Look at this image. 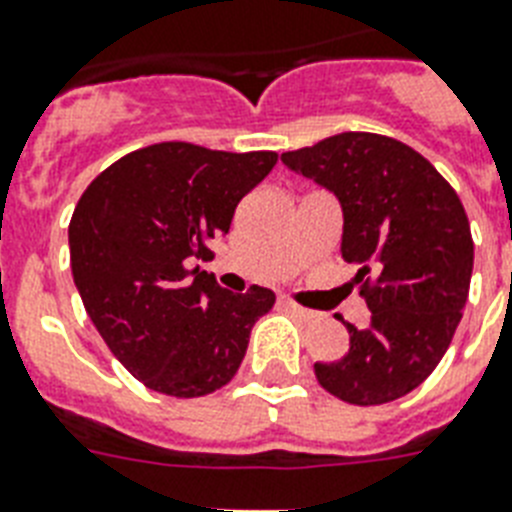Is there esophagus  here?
Here are the masks:
<instances>
[{
    "mask_svg": "<svg viewBox=\"0 0 512 512\" xmlns=\"http://www.w3.org/2000/svg\"><path fill=\"white\" fill-rule=\"evenodd\" d=\"M281 307L297 315V318H302V321H313V318H318L315 310H307V307H302L299 302H294V299H281Z\"/></svg>",
    "mask_w": 512,
    "mask_h": 512,
    "instance_id": "1",
    "label": "esophagus"
}]
</instances>
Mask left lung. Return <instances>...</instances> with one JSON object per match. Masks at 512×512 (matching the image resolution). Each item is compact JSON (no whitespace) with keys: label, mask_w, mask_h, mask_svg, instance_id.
Instances as JSON below:
<instances>
[{"label":"left lung","mask_w":512,"mask_h":512,"mask_svg":"<svg viewBox=\"0 0 512 512\" xmlns=\"http://www.w3.org/2000/svg\"><path fill=\"white\" fill-rule=\"evenodd\" d=\"M281 160L342 202L344 263L357 268L371 326L350 331L318 384L350 405L400 400L450 347L471 289L473 236L458 191L421 152L392 136L347 131Z\"/></svg>","instance_id":"8db88e82"}]
</instances>
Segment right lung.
Masks as SVG:
<instances>
[{"label": "right lung", "instance_id": "add662e5", "mask_svg": "<svg viewBox=\"0 0 512 512\" xmlns=\"http://www.w3.org/2000/svg\"><path fill=\"white\" fill-rule=\"evenodd\" d=\"M276 152H218L160 141L99 173L70 218V268L110 352L147 389L205 397L236 376L249 331L276 294L220 289L189 268L228 234L236 205Z\"/></svg>", "mask_w": 512, "mask_h": 512}]
</instances>
